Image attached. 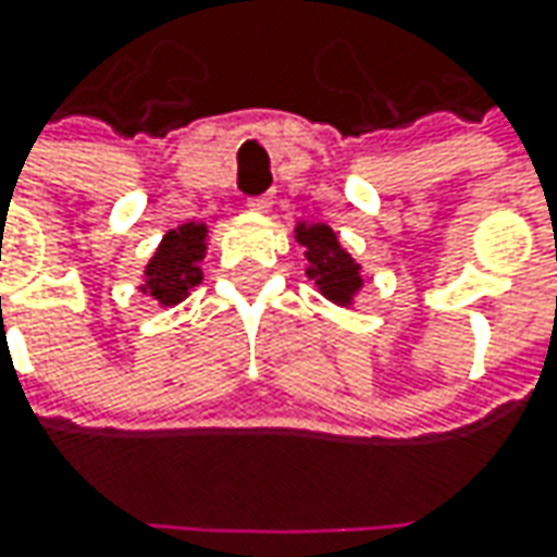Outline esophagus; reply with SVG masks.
Wrapping results in <instances>:
<instances>
[{"instance_id":"obj_1","label":"esophagus","mask_w":557,"mask_h":557,"mask_svg":"<svg viewBox=\"0 0 557 557\" xmlns=\"http://www.w3.org/2000/svg\"><path fill=\"white\" fill-rule=\"evenodd\" d=\"M247 207L253 210V213H267L269 207H272V195H257V198H250Z\"/></svg>"}]
</instances>
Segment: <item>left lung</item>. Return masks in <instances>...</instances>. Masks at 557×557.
I'll return each mask as SVG.
<instances>
[{"label": "left lung", "instance_id": "8db88e82", "mask_svg": "<svg viewBox=\"0 0 557 557\" xmlns=\"http://www.w3.org/2000/svg\"><path fill=\"white\" fill-rule=\"evenodd\" d=\"M297 242L307 247V260H310L307 275L319 285V290L337 307H350L356 290L362 288V275H359V263L341 247L337 235L325 223H300Z\"/></svg>", "mask_w": 557, "mask_h": 557}]
</instances>
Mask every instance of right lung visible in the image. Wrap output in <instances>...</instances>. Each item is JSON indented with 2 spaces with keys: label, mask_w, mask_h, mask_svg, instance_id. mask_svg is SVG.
<instances>
[{
  "label": "right lung",
  "mask_w": 557,
  "mask_h": 557,
  "mask_svg": "<svg viewBox=\"0 0 557 557\" xmlns=\"http://www.w3.org/2000/svg\"><path fill=\"white\" fill-rule=\"evenodd\" d=\"M207 225L183 223L163 235L161 247L145 267V285L141 290L154 297L161 307H173L188 297V290L201 285V263L207 253Z\"/></svg>",
  "instance_id": "right-lung-1"
}]
</instances>
